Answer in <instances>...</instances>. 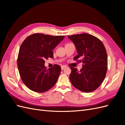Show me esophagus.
<instances>
[{
    "instance_id": "1",
    "label": "esophagus",
    "mask_w": 125,
    "mask_h": 125,
    "mask_svg": "<svg viewBox=\"0 0 125 125\" xmlns=\"http://www.w3.org/2000/svg\"><path fill=\"white\" fill-rule=\"evenodd\" d=\"M66 67H67V66H65V65H62V67H61L62 70H63L64 69H65Z\"/></svg>"
}]
</instances>
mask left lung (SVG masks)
I'll return each mask as SVG.
<instances>
[{
	"mask_svg": "<svg viewBox=\"0 0 125 125\" xmlns=\"http://www.w3.org/2000/svg\"><path fill=\"white\" fill-rule=\"evenodd\" d=\"M68 37L73 42L77 51L73 59L83 63L80 71L70 67L71 83L82 92L94 91L104 81L107 70V55L104 45L96 37L87 33Z\"/></svg>",
	"mask_w": 125,
	"mask_h": 125,
	"instance_id": "1",
	"label": "left lung"
}]
</instances>
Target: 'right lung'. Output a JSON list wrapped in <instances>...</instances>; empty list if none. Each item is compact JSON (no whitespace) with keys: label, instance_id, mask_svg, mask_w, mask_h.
Masks as SVG:
<instances>
[{"label":"right lung","instance_id":"1","mask_svg":"<svg viewBox=\"0 0 125 125\" xmlns=\"http://www.w3.org/2000/svg\"><path fill=\"white\" fill-rule=\"evenodd\" d=\"M64 37L34 33L26 37L22 43L17 65L21 80L29 89L35 92H44L57 81L61 67L55 65L47 69L44 63L45 59L53 58L52 50Z\"/></svg>","mask_w":125,"mask_h":125}]
</instances>
